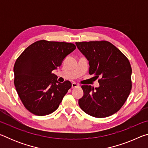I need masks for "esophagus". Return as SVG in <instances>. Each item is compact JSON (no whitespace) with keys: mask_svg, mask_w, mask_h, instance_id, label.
<instances>
[{"mask_svg":"<svg viewBox=\"0 0 148 148\" xmlns=\"http://www.w3.org/2000/svg\"><path fill=\"white\" fill-rule=\"evenodd\" d=\"M79 87V85L77 84L76 83H75V82H74V83L72 84V88H76V87Z\"/></svg>","mask_w":148,"mask_h":148,"instance_id":"esophagus-1","label":"esophagus"}]
</instances>
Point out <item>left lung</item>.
I'll use <instances>...</instances> for the list:
<instances>
[{
	"label": "left lung",
	"mask_w": 148,
	"mask_h": 148,
	"mask_svg": "<svg viewBox=\"0 0 148 148\" xmlns=\"http://www.w3.org/2000/svg\"><path fill=\"white\" fill-rule=\"evenodd\" d=\"M89 61V73L99 77V86H82L81 109L97 118L112 116L121 108L131 91L132 69L128 59L107 41L76 42Z\"/></svg>",
	"instance_id": "8db88e82"
}]
</instances>
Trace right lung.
Masks as SVG:
<instances>
[{
  "instance_id": "add662e5",
  "label": "right lung",
  "mask_w": 148,
  "mask_h": 148,
  "mask_svg": "<svg viewBox=\"0 0 148 148\" xmlns=\"http://www.w3.org/2000/svg\"><path fill=\"white\" fill-rule=\"evenodd\" d=\"M76 49L71 43L37 41L24 50L15 62L14 84L25 107L36 116H46L58 108L72 84L60 83L52 71Z\"/></svg>"
}]
</instances>
